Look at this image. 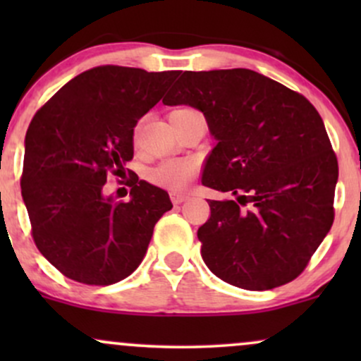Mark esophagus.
I'll return each instance as SVG.
<instances>
[{
  "instance_id": "1",
  "label": "esophagus",
  "mask_w": 361,
  "mask_h": 361,
  "mask_svg": "<svg viewBox=\"0 0 361 361\" xmlns=\"http://www.w3.org/2000/svg\"><path fill=\"white\" fill-rule=\"evenodd\" d=\"M171 200L175 205L183 204L185 200H188V195H181V193H171Z\"/></svg>"
}]
</instances>
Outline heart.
Returning a JSON list of instances; mask_svg holds the SVG:
<instances>
[{
    "mask_svg": "<svg viewBox=\"0 0 361 361\" xmlns=\"http://www.w3.org/2000/svg\"><path fill=\"white\" fill-rule=\"evenodd\" d=\"M185 110L186 109L175 111ZM175 111H171V114H175ZM195 175H197V163L193 159H166L157 164L156 168H152L147 178L151 183L161 186V188L178 192V190L186 188Z\"/></svg>",
    "mask_w": 361,
    "mask_h": 361,
    "instance_id": "obj_1",
    "label": "heart"
}]
</instances>
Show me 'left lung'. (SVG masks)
<instances>
[{
	"instance_id": "obj_1",
	"label": "left lung",
	"mask_w": 361,
	"mask_h": 361,
	"mask_svg": "<svg viewBox=\"0 0 361 361\" xmlns=\"http://www.w3.org/2000/svg\"><path fill=\"white\" fill-rule=\"evenodd\" d=\"M163 103L204 114L217 144L202 183L238 195L209 200L210 219L197 233L209 270L246 290L297 279L333 226L338 181L312 103L251 69L185 71Z\"/></svg>"
}]
</instances>
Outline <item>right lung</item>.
Here are the masks:
<instances>
[{"label": "right lung", "instance_id": "obj_1", "mask_svg": "<svg viewBox=\"0 0 361 361\" xmlns=\"http://www.w3.org/2000/svg\"><path fill=\"white\" fill-rule=\"evenodd\" d=\"M178 74L98 66L66 82L32 118L22 197L35 246L68 279L86 285L127 279L156 222L171 210L169 195L137 175L128 181V202L105 197L103 185L109 173L126 171L134 127Z\"/></svg>", "mask_w": 361, "mask_h": 361}]
</instances>
